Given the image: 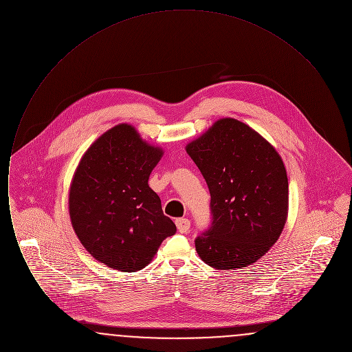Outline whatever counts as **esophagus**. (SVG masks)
Masks as SVG:
<instances>
[{
	"label": "esophagus",
	"instance_id": "obj_1",
	"mask_svg": "<svg viewBox=\"0 0 352 352\" xmlns=\"http://www.w3.org/2000/svg\"><path fill=\"white\" fill-rule=\"evenodd\" d=\"M175 224H177V228L181 234H186L190 230V220L188 219H177Z\"/></svg>",
	"mask_w": 352,
	"mask_h": 352
}]
</instances>
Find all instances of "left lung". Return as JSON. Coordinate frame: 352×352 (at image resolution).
Segmentation results:
<instances>
[{
	"label": "left lung",
	"mask_w": 352,
	"mask_h": 352,
	"mask_svg": "<svg viewBox=\"0 0 352 352\" xmlns=\"http://www.w3.org/2000/svg\"><path fill=\"white\" fill-rule=\"evenodd\" d=\"M208 186L211 226L195 239L201 260L215 269L256 263L278 240L289 207L280 154L247 124L220 118L186 146Z\"/></svg>",
	"instance_id": "1"
}]
</instances>
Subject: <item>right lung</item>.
I'll return each instance as SVG.
<instances>
[{
    "mask_svg": "<svg viewBox=\"0 0 352 352\" xmlns=\"http://www.w3.org/2000/svg\"><path fill=\"white\" fill-rule=\"evenodd\" d=\"M164 151L120 124L84 153L68 197L69 218L84 248L121 272L145 268L177 231L148 184Z\"/></svg>",
    "mask_w": 352,
    "mask_h": 352,
    "instance_id": "1",
    "label": "right lung"
}]
</instances>
